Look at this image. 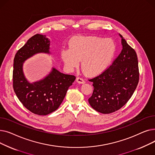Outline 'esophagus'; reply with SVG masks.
Listing matches in <instances>:
<instances>
[{"mask_svg": "<svg viewBox=\"0 0 155 155\" xmlns=\"http://www.w3.org/2000/svg\"><path fill=\"white\" fill-rule=\"evenodd\" d=\"M76 81H77V82H78V84H85V81H84V79H82V78H80V77H77V78H76Z\"/></svg>", "mask_w": 155, "mask_h": 155, "instance_id": "1", "label": "esophagus"}]
</instances>
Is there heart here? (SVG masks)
<instances>
[{
	"mask_svg": "<svg viewBox=\"0 0 155 155\" xmlns=\"http://www.w3.org/2000/svg\"><path fill=\"white\" fill-rule=\"evenodd\" d=\"M116 45L112 39L96 36H78L70 41V48L61 50V59L68 69L82 67L89 77L99 75L106 70L114 59Z\"/></svg>",
	"mask_w": 155,
	"mask_h": 155,
	"instance_id": "1",
	"label": "heart"
}]
</instances>
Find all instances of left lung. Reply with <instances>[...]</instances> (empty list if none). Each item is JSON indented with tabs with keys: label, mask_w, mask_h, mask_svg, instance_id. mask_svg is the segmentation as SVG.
<instances>
[{
	"label": "left lung",
	"mask_w": 155,
	"mask_h": 155,
	"mask_svg": "<svg viewBox=\"0 0 155 155\" xmlns=\"http://www.w3.org/2000/svg\"><path fill=\"white\" fill-rule=\"evenodd\" d=\"M123 50L112 65L102 74L89 80L94 91L88 99L91 107L102 114L115 112L133 95L139 82V68L136 51L123 36Z\"/></svg>",
	"instance_id": "obj_1"
}]
</instances>
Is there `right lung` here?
<instances>
[{
	"label": "right lung",
	"mask_w": 155,
	"mask_h": 155,
	"mask_svg": "<svg viewBox=\"0 0 155 155\" xmlns=\"http://www.w3.org/2000/svg\"><path fill=\"white\" fill-rule=\"evenodd\" d=\"M50 40L37 34L28 40L16 53L13 64V88L18 98L35 114L46 116L59 107L75 77L61 73L53 67L43 79L31 83L23 71L26 60L38 53L51 54Z\"/></svg>",
	"instance_id": "add662e5"
}]
</instances>
